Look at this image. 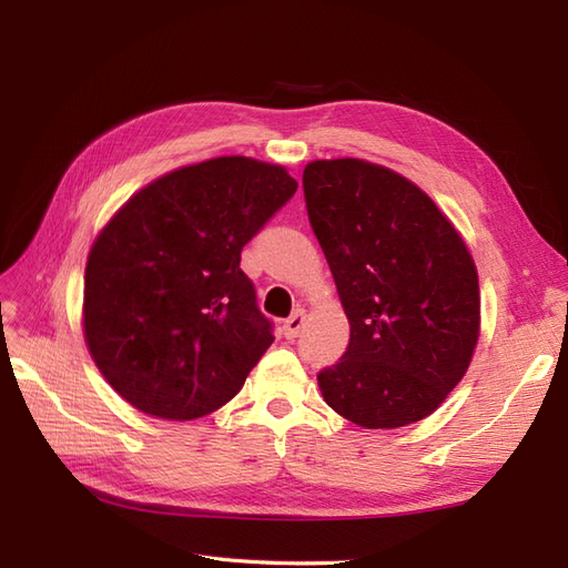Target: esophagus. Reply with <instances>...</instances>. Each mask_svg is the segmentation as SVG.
I'll list each match as a JSON object with an SVG mask.
<instances>
[{
  "label": "esophagus",
  "instance_id": "1",
  "mask_svg": "<svg viewBox=\"0 0 568 568\" xmlns=\"http://www.w3.org/2000/svg\"><path fill=\"white\" fill-rule=\"evenodd\" d=\"M305 311H294V315H291L286 322H284V336L286 338H296L298 334H301V329H303V324H305Z\"/></svg>",
  "mask_w": 568,
  "mask_h": 568
}]
</instances>
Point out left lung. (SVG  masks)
Masks as SVG:
<instances>
[{"label":"left lung","instance_id":"1","mask_svg":"<svg viewBox=\"0 0 568 568\" xmlns=\"http://www.w3.org/2000/svg\"><path fill=\"white\" fill-rule=\"evenodd\" d=\"M307 217L351 343L317 384L341 417L398 428L432 415L469 369L480 329L474 257L417 184L359 159L303 170Z\"/></svg>","mask_w":568,"mask_h":568}]
</instances>
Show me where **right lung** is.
Instances as JSON below:
<instances>
[{
  "instance_id": "right-lung-1",
  "label": "right lung",
  "mask_w": 568,
  "mask_h": 568,
  "mask_svg": "<svg viewBox=\"0 0 568 568\" xmlns=\"http://www.w3.org/2000/svg\"><path fill=\"white\" fill-rule=\"evenodd\" d=\"M296 189L282 165L220 156L153 180L109 220L84 267L82 326L120 398L189 422L242 390L274 341L242 248Z\"/></svg>"
}]
</instances>
